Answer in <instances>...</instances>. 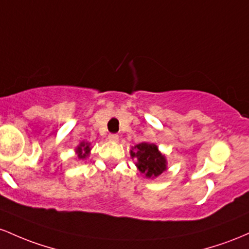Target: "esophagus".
Returning <instances> with one entry per match:
<instances>
[{"mask_svg":"<svg viewBox=\"0 0 249 249\" xmlns=\"http://www.w3.org/2000/svg\"><path fill=\"white\" fill-rule=\"evenodd\" d=\"M108 139H109V141H111V142H117L120 138L117 134H109V135H108Z\"/></svg>","mask_w":249,"mask_h":249,"instance_id":"esophagus-1","label":"esophagus"}]
</instances>
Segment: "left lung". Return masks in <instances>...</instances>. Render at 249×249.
I'll list each match as a JSON object with an SVG mask.
<instances>
[{"instance_id": "1", "label": "left lung", "mask_w": 249, "mask_h": 249, "mask_svg": "<svg viewBox=\"0 0 249 249\" xmlns=\"http://www.w3.org/2000/svg\"><path fill=\"white\" fill-rule=\"evenodd\" d=\"M130 156L132 159H138V162L135 163L136 167L146 178H154L167 169L166 158L161 154L158 146L154 143L142 142L136 144L130 150Z\"/></svg>"}]
</instances>
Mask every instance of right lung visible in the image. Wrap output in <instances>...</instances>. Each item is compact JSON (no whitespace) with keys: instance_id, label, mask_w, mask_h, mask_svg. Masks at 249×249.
<instances>
[{"instance_id":"1","label":"right lung","mask_w":249,"mask_h":249,"mask_svg":"<svg viewBox=\"0 0 249 249\" xmlns=\"http://www.w3.org/2000/svg\"><path fill=\"white\" fill-rule=\"evenodd\" d=\"M90 144L88 143V142H81L79 144V147L76 148V154H77V158L79 159H86L87 156L89 155V153H90Z\"/></svg>"}]
</instances>
